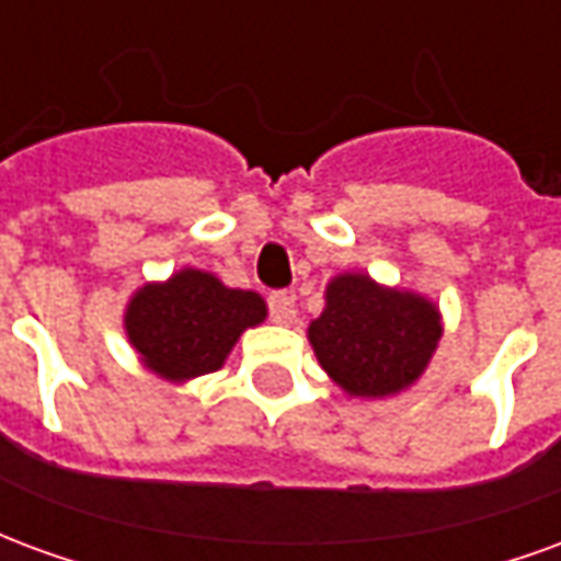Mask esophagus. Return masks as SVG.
I'll list each match as a JSON object with an SVG mask.
<instances>
[{"mask_svg":"<svg viewBox=\"0 0 561 561\" xmlns=\"http://www.w3.org/2000/svg\"><path fill=\"white\" fill-rule=\"evenodd\" d=\"M267 306H270V318H273V321H279V324L291 321L294 297L288 291H273V294H270Z\"/></svg>","mask_w":561,"mask_h":561,"instance_id":"34e87169","label":"esophagus"}]
</instances>
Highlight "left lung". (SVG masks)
<instances>
[{
	"label": "left lung",
	"instance_id": "left-lung-1",
	"mask_svg": "<svg viewBox=\"0 0 561 561\" xmlns=\"http://www.w3.org/2000/svg\"><path fill=\"white\" fill-rule=\"evenodd\" d=\"M324 300V312L309 324V342L318 364L348 397H393L423 376L442 340L435 304L385 288L364 273L336 276Z\"/></svg>",
	"mask_w": 561,
	"mask_h": 561
}]
</instances>
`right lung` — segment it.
<instances>
[{
    "instance_id": "add662e5",
    "label": "right lung",
    "mask_w": 561,
    "mask_h": 561,
    "mask_svg": "<svg viewBox=\"0 0 561 561\" xmlns=\"http://www.w3.org/2000/svg\"><path fill=\"white\" fill-rule=\"evenodd\" d=\"M267 318L255 291L221 285L213 273L185 267L149 282L126 306V333L140 360L168 381L216 373L245 328Z\"/></svg>"
}]
</instances>
